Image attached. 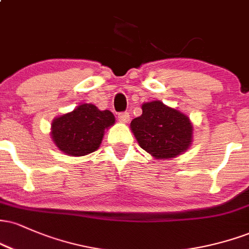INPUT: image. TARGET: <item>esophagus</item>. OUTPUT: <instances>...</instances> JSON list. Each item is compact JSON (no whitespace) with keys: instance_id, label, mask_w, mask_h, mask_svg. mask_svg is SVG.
<instances>
[{"instance_id":"1","label":"esophagus","mask_w":249,"mask_h":249,"mask_svg":"<svg viewBox=\"0 0 249 249\" xmlns=\"http://www.w3.org/2000/svg\"><path fill=\"white\" fill-rule=\"evenodd\" d=\"M118 119L122 123H127L128 119H130V115H128V112H119Z\"/></svg>"}]
</instances>
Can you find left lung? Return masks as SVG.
Here are the masks:
<instances>
[{"label": "left lung", "mask_w": 249, "mask_h": 249, "mask_svg": "<svg viewBox=\"0 0 249 249\" xmlns=\"http://www.w3.org/2000/svg\"><path fill=\"white\" fill-rule=\"evenodd\" d=\"M142 108L131 130L142 150L157 159L173 158L187 150L193 131L188 117L159 101L145 103Z\"/></svg>", "instance_id": "1"}]
</instances>
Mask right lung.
<instances>
[{
    "instance_id": "1",
    "label": "right lung",
    "mask_w": 249,
    "mask_h": 249,
    "mask_svg": "<svg viewBox=\"0 0 249 249\" xmlns=\"http://www.w3.org/2000/svg\"><path fill=\"white\" fill-rule=\"evenodd\" d=\"M115 124V116L92 104H82L58 117L51 125V136L59 150L69 156H85L101 145L105 128Z\"/></svg>"
}]
</instances>
